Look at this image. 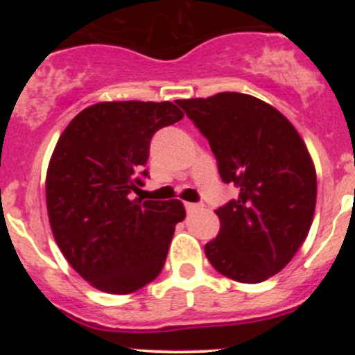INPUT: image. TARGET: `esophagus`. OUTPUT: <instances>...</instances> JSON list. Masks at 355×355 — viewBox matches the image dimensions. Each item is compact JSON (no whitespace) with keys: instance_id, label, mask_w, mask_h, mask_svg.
<instances>
[{"instance_id":"obj_1","label":"esophagus","mask_w":355,"mask_h":355,"mask_svg":"<svg viewBox=\"0 0 355 355\" xmlns=\"http://www.w3.org/2000/svg\"><path fill=\"white\" fill-rule=\"evenodd\" d=\"M202 203H190V202H187L185 203V209H187V211H189V214H191V211H195V210H198V209H202Z\"/></svg>"}]
</instances>
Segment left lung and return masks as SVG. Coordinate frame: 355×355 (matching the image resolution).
Here are the masks:
<instances>
[{
    "instance_id": "8db88e82",
    "label": "left lung",
    "mask_w": 355,
    "mask_h": 355,
    "mask_svg": "<svg viewBox=\"0 0 355 355\" xmlns=\"http://www.w3.org/2000/svg\"><path fill=\"white\" fill-rule=\"evenodd\" d=\"M177 103L209 140L220 178L239 189L215 210L220 232L207 259L232 280L263 282L291 262L312 225L317 178L307 146L282 113L245 93Z\"/></svg>"
}]
</instances>
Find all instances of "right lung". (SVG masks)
Returning a JSON list of instances; mask_svg holds the SVG:
<instances>
[{
	"label": "right lung",
	"instance_id": "obj_1",
	"mask_svg": "<svg viewBox=\"0 0 355 355\" xmlns=\"http://www.w3.org/2000/svg\"><path fill=\"white\" fill-rule=\"evenodd\" d=\"M183 113L170 101H105L61 133L46 173L50 225L64 259L108 294H132L164 268L180 200L133 198L145 185L152 137Z\"/></svg>",
	"mask_w": 355,
	"mask_h": 355
}]
</instances>
